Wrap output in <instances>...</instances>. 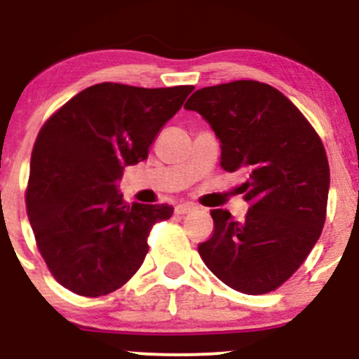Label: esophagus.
Wrapping results in <instances>:
<instances>
[{"mask_svg":"<svg viewBox=\"0 0 359 359\" xmlns=\"http://www.w3.org/2000/svg\"><path fill=\"white\" fill-rule=\"evenodd\" d=\"M193 210H196V206L191 205V203H180V205L175 206L177 215H186V213H191Z\"/></svg>","mask_w":359,"mask_h":359,"instance_id":"1","label":"esophagus"}]
</instances>
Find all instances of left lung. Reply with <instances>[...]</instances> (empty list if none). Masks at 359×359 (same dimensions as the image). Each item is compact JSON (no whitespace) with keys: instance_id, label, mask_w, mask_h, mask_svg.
Returning a JSON list of instances; mask_svg holds the SVG:
<instances>
[{"instance_id":"obj_1","label":"left lung","mask_w":359,"mask_h":359,"mask_svg":"<svg viewBox=\"0 0 359 359\" xmlns=\"http://www.w3.org/2000/svg\"><path fill=\"white\" fill-rule=\"evenodd\" d=\"M184 107L215 132L220 166L248 173L247 217L210 212L215 227L198 247L203 262L233 290H276L302 266L327 219L330 168L320 135L280 90L252 79L196 90Z\"/></svg>"}]
</instances>
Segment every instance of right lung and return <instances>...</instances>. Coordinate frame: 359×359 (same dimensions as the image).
Segmentation results:
<instances>
[{"mask_svg":"<svg viewBox=\"0 0 359 359\" xmlns=\"http://www.w3.org/2000/svg\"><path fill=\"white\" fill-rule=\"evenodd\" d=\"M193 90L99 83L41 126L25 206L39 253L64 288L107 295L142 266L151 227L170 219L173 206L128 205L116 182L125 166L147 158L159 130Z\"/></svg>","mask_w":359,"mask_h":359,"instance_id":"right-lung-1","label":"right lung"}]
</instances>
